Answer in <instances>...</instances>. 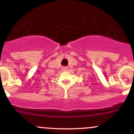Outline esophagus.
<instances>
[{"instance_id": "obj_1", "label": "esophagus", "mask_w": 134, "mask_h": 134, "mask_svg": "<svg viewBox=\"0 0 134 134\" xmlns=\"http://www.w3.org/2000/svg\"><path fill=\"white\" fill-rule=\"evenodd\" d=\"M62 69H63V70H64V71H67V69H68V67H65V66H64V67H62Z\"/></svg>"}]
</instances>
